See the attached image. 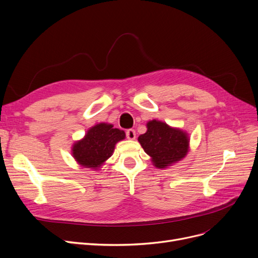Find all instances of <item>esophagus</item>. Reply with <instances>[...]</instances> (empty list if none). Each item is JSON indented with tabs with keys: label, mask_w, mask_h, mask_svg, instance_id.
<instances>
[{
	"label": "esophagus",
	"mask_w": 258,
	"mask_h": 258,
	"mask_svg": "<svg viewBox=\"0 0 258 258\" xmlns=\"http://www.w3.org/2000/svg\"><path fill=\"white\" fill-rule=\"evenodd\" d=\"M126 134V138L130 139V140H134L135 138H136V132H135L133 128H130L125 132Z\"/></svg>",
	"instance_id": "34e87169"
}]
</instances>
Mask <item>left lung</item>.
Returning <instances> with one entry per match:
<instances>
[{"label": "left lung", "instance_id": "left-lung-1", "mask_svg": "<svg viewBox=\"0 0 258 258\" xmlns=\"http://www.w3.org/2000/svg\"><path fill=\"white\" fill-rule=\"evenodd\" d=\"M146 126V133L140 135L138 141L144 152L152 157L156 167L166 168L187 155L189 150L187 133L155 119L148 121Z\"/></svg>", "mask_w": 258, "mask_h": 258}]
</instances>
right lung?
Listing matches in <instances>:
<instances>
[{
  "label": "right lung",
  "mask_w": 258,
  "mask_h": 258,
  "mask_svg": "<svg viewBox=\"0 0 258 258\" xmlns=\"http://www.w3.org/2000/svg\"><path fill=\"white\" fill-rule=\"evenodd\" d=\"M124 138V131L102 122L91 127L83 139L73 144L72 155L79 165L96 170L113 155L116 143Z\"/></svg>",
  "instance_id": "1"
}]
</instances>
